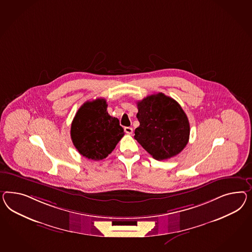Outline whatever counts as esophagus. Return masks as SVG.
<instances>
[{"instance_id": "1", "label": "esophagus", "mask_w": 252, "mask_h": 252, "mask_svg": "<svg viewBox=\"0 0 252 252\" xmlns=\"http://www.w3.org/2000/svg\"><path fill=\"white\" fill-rule=\"evenodd\" d=\"M125 132L126 133V134H128V135H132V133H133V128L132 127H129V126H126L125 128Z\"/></svg>"}]
</instances>
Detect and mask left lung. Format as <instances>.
<instances>
[{
    "instance_id": "left-lung-1",
    "label": "left lung",
    "mask_w": 252,
    "mask_h": 252,
    "mask_svg": "<svg viewBox=\"0 0 252 252\" xmlns=\"http://www.w3.org/2000/svg\"><path fill=\"white\" fill-rule=\"evenodd\" d=\"M140 123L135 139L157 160L176 156L186 147L190 124L181 105L164 94L147 96L136 102Z\"/></svg>"
}]
</instances>
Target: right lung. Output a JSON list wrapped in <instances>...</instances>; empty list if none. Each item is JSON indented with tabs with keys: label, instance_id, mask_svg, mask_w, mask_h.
<instances>
[{
	"label": "right lung",
	"instance_id": "add662e5",
	"mask_svg": "<svg viewBox=\"0 0 252 252\" xmlns=\"http://www.w3.org/2000/svg\"><path fill=\"white\" fill-rule=\"evenodd\" d=\"M105 99L84 102L76 113L70 136L79 153L89 159H103L115 150L125 133L119 120L110 116Z\"/></svg>",
	"mask_w": 252,
	"mask_h": 252
}]
</instances>
